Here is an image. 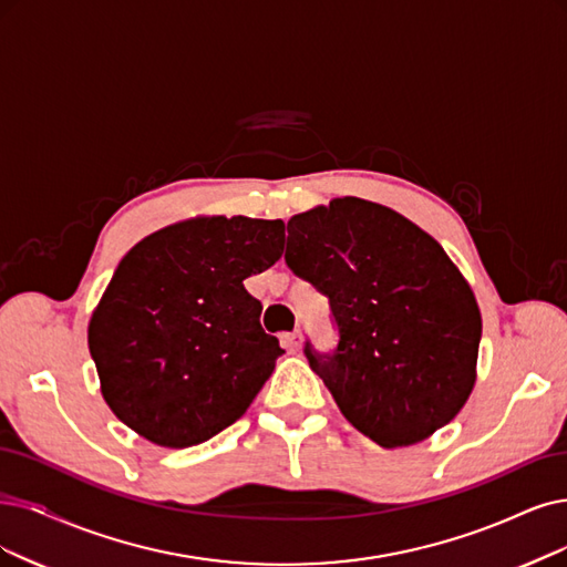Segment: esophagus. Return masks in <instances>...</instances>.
<instances>
[{"label":"esophagus","mask_w":567,"mask_h":567,"mask_svg":"<svg viewBox=\"0 0 567 567\" xmlns=\"http://www.w3.org/2000/svg\"><path fill=\"white\" fill-rule=\"evenodd\" d=\"M285 346L289 348V350H295V352H299L301 348H303V333L297 329V331H291V333H285Z\"/></svg>","instance_id":"1"}]
</instances>
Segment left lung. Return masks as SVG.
<instances>
[{"instance_id": "left-lung-1", "label": "left lung", "mask_w": 567, "mask_h": 567, "mask_svg": "<svg viewBox=\"0 0 567 567\" xmlns=\"http://www.w3.org/2000/svg\"><path fill=\"white\" fill-rule=\"evenodd\" d=\"M287 266L329 297L341 341L306 358L333 402L383 449L421 444L463 411L476 383L481 310L427 230L343 196L287 221Z\"/></svg>"}]
</instances>
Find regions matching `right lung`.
<instances>
[{"label":"right lung","mask_w":567,"mask_h":567,"mask_svg":"<svg viewBox=\"0 0 567 567\" xmlns=\"http://www.w3.org/2000/svg\"><path fill=\"white\" fill-rule=\"evenodd\" d=\"M285 221L196 215L121 259L89 322L100 392L165 449L213 439L255 402L285 352L245 278L282 257Z\"/></svg>","instance_id":"1"}]
</instances>
